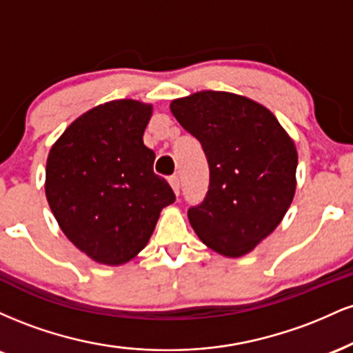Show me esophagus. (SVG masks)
Segmentation results:
<instances>
[{"label": "esophagus", "instance_id": "1", "mask_svg": "<svg viewBox=\"0 0 353 353\" xmlns=\"http://www.w3.org/2000/svg\"><path fill=\"white\" fill-rule=\"evenodd\" d=\"M169 184H171V188H172L174 192H176V196H179V188H181L179 177L171 176V177H169Z\"/></svg>", "mask_w": 353, "mask_h": 353}]
</instances>
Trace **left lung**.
Returning a JSON list of instances; mask_svg holds the SVG:
<instances>
[{"mask_svg":"<svg viewBox=\"0 0 353 353\" xmlns=\"http://www.w3.org/2000/svg\"><path fill=\"white\" fill-rule=\"evenodd\" d=\"M199 141L209 189L188 217L216 252L241 257L281 224L295 192L297 151L269 109L242 96L202 91L171 103Z\"/></svg>","mask_w":353,"mask_h":353,"instance_id":"left-lung-1","label":"left lung"}]
</instances>
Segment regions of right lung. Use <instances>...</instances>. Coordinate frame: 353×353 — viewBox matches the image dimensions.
<instances>
[{
	"label": "right lung",
	"mask_w": 353,
	"mask_h": 353,
	"mask_svg": "<svg viewBox=\"0 0 353 353\" xmlns=\"http://www.w3.org/2000/svg\"><path fill=\"white\" fill-rule=\"evenodd\" d=\"M152 108L119 99L84 112L52 145L46 197L66 237L108 265L131 261L148 244L159 212L176 201L154 174L143 143Z\"/></svg>",
	"instance_id": "add662e5"
}]
</instances>
